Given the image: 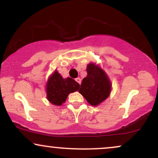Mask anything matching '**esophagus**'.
<instances>
[{
    "mask_svg": "<svg viewBox=\"0 0 158 158\" xmlns=\"http://www.w3.org/2000/svg\"><path fill=\"white\" fill-rule=\"evenodd\" d=\"M76 81H77V82L79 83V85L81 84V79H80V78H77V79H76Z\"/></svg>",
    "mask_w": 158,
    "mask_h": 158,
    "instance_id": "esophagus-1",
    "label": "esophagus"
}]
</instances>
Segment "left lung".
Segmentation results:
<instances>
[{
    "mask_svg": "<svg viewBox=\"0 0 158 158\" xmlns=\"http://www.w3.org/2000/svg\"><path fill=\"white\" fill-rule=\"evenodd\" d=\"M87 77L83 79L79 92L91 106H97L109 97L111 84L104 70L94 63L87 66Z\"/></svg>",
    "mask_w": 158,
    "mask_h": 158,
    "instance_id": "left-lung-1",
    "label": "left lung"
}]
</instances>
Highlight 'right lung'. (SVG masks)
<instances>
[{
	"label": "right lung",
	"instance_id": "obj_1",
	"mask_svg": "<svg viewBox=\"0 0 158 158\" xmlns=\"http://www.w3.org/2000/svg\"><path fill=\"white\" fill-rule=\"evenodd\" d=\"M79 84L71 78L63 79L57 70L49 77L47 82V98L52 105L61 106L68 94L77 91Z\"/></svg>",
	"mask_w": 158,
	"mask_h": 158
}]
</instances>
